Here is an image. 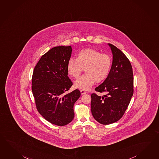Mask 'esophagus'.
<instances>
[{"mask_svg": "<svg viewBox=\"0 0 159 159\" xmlns=\"http://www.w3.org/2000/svg\"><path fill=\"white\" fill-rule=\"evenodd\" d=\"M80 92H81V94H86V93H87V92L85 91V90H80Z\"/></svg>", "mask_w": 159, "mask_h": 159, "instance_id": "1", "label": "esophagus"}]
</instances>
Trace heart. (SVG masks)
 <instances>
[{"mask_svg":"<svg viewBox=\"0 0 159 159\" xmlns=\"http://www.w3.org/2000/svg\"><path fill=\"white\" fill-rule=\"evenodd\" d=\"M111 65L112 59L109 55L86 48L78 52L76 58L69 59L67 69L71 77L78 78L85 68L86 74L75 81L74 86L78 89L88 90L95 81H102L107 77Z\"/></svg>","mask_w":159,"mask_h":159,"instance_id":"1","label":"heart"}]
</instances>
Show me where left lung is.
I'll return each instance as SVG.
<instances>
[{
  "mask_svg": "<svg viewBox=\"0 0 159 159\" xmlns=\"http://www.w3.org/2000/svg\"><path fill=\"white\" fill-rule=\"evenodd\" d=\"M113 62L111 71L95 90L103 96L91 94V111L97 121L103 125L117 122L124 115L133 94L132 67L120 49L111 43Z\"/></svg>",
  "mask_w": 159,
  "mask_h": 159,
  "instance_id": "left-lung-1",
  "label": "left lung"
}]
</instances>
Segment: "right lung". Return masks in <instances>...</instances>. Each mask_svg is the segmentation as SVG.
<instances>
[{
    "label": "right lung",
    "mask_w": 159,
    "mask_h": 159,
    "mask_svg": "<svg viewBox=\"0 0 159 159\" xmlns=\"http://www.w3.org/2000/svg\"><path fill=\"white\" fill-rule=\"evenodd\" d=\"M69 46H57L41 57L34 69L32 92L37 111L48 122L66 125L74 118V103L81 92L66 93L73 85L67 64L71 55Z\"/></svg>",
    "instance_id": "add662e5"
}]
</instances>
